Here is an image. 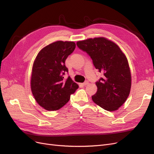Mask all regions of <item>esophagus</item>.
<instances>
[{
  "label": "esophagus",
  "mask_w": 154,
  "mask_h": 154,
  "mask_svg": "<svg viewBox=\"0 0 154 154\" xmlns=\"http://www.w3.org/2000/svg\"><path fill=\"white\" fill-rule=\"evenodd\" d=\"M88 82L87 80L85 81L83 83V85H88Z\"/></svg>",
  "instance_id": "1"
}]
</instances>
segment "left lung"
I'll return each mask as SVG.
<instances>
[{"instance_id":"1","label":"left lung","mask_w":154,"mask_h":154,"mask_svg":"<svg viewBox=\"0 0 154 154\" xmlns=\"http://www.w3.org/2000/svg\"><path fill=\"white\" fill-rule=\"evenodd\" d=\"M78 48L87 53L104 76L96 82L97 90L92 100L107 111H114L129 96L131 74L127 59L118 46L103 37L79 41Z\"/></svg>"}]
</instances>
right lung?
<instances>
[{
	"instance_id": "obj_1",
	"label": "right lung",
	"mask_w": 154,
	"mask_h": 154,
	"mask_svg": "<svg viewBox=\"0 0 154 154\" xmlns=\"http://www.w3.org/2000/svg\"><path fill=\"white\" fill-rule=\"evenodd\" d=\"M74 42L57 41L45 46L38 53L32 66L31 88L36 102L45 110L62 108L78 89L69 76L66 60L75 49Z\"/></svg>"
}]
</instances>
